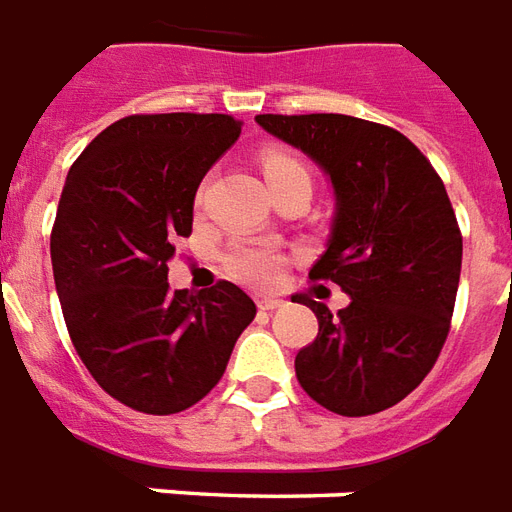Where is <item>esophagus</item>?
Wrapping results in <instances>:
<instances>
[{
    "mask_svg": "<svg viewBox=\"0 0 512 512\" xmlns=\"http://www.w3.org/2000/svg\"><path fill=\"white\" fill-rule=\"evenodd\" d=\"M283 300L278 297H261L259 300V311H275V308H281Z\"/></svg>",
    "mask_w": 512,
    "mask_h": 512,
    "instance_id": "esophagus-1",
    "label": "esophagus"
}]
</instances>
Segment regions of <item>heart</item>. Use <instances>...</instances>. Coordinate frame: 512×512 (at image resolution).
Segmentation results:
<instances>
[{
    "mask_svg": "<svg viewBox=\"0 0 512 512\" xmlns=\"http://www.w3.org/2000/svg\"><path fill=\"white\" fill-rule=\"evenodd\" d=\"M261 171H264V179L272 193L292 185V182H311L308 166L286 149L261 152ZM223 267L234 281L253 286V289H267L281 275L283 253L275 251L267 242H237L223 256Z\"/></svg>",
    "mask_w": 512,
    "mask_h": 512,
    "instance_id": "b5f03b06",
    "label": "heart"
}]
</instances>
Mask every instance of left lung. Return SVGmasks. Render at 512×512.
Returning a JSON list of instances; mask_svg holds the SVG:
<instances>
[{
	"mask_svg": "<svg viewBox=\"0 0 512 512\" xmlns=\"http://www.w3.org/2000/svg\"><path fill=\"white\" fill-rule=\"evenodd\" d=\"M256 122L333 182V231L308 278L352 297L335 316L305 302L319 333L294 357L297 382L343 417L384 412L423 382L450 333L464 240L445 182L404 133L379 122L346 114Z\"/></svg>",
	"mask_w": 512,
	"mask_h": 512,
	"instance_id": "obj_1",
	"label": "left lung"
}]
</instances>
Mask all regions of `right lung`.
<instances>
[{"label": "right lung", "instance_id": "obj_1", "mask_svg": "<svg viewBox=\"0 0 512 512\" xmlns=\"http://www.w3.org/2000/svg\"><path fill=\"white\" fill-rule=\"evenodd\" d=\"M240 130L229 114H133L92 138L65 179L51 264L67 333L92 379L136 412L199 404L256 316L229 281L169 289L199 182Z\"/></svg>", "mask_w": 512, "mask_h": 512}]
</instances>
